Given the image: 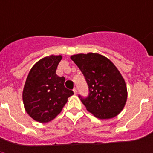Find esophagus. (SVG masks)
Returning a JSON list of instances; mask_svg holds the SVG:
<instances>
[{
  "mask_svg": "<svg viewBox=\"0 0 153 153\" xmlns=\"http://www.w3.org/2000/svg\"><path fill=\"white\" fill-rule=\"evenodd\" d=\"M73 91H74V93L75 94H76L78 93V90H77L76 87H74V88L73 89Z\"/></svg>",
  "mask_w": 153,
  "mask_h": 153,
  "instance_id": "1",
  "label": "esophagus"
}]
</instances>
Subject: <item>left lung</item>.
Returning a JSON list of instances; mask_svg holds the SVG:
<instances>
[{
    "label": "left lung",
    "instance_id": "1",
    "mask_svg": "<svg viewBox=\"0 0 153 153\" xmlns=\"http://www.w3.org/2000/svg\"><path fill=\"white\" fill-rule=\"evenodd\" d=\"M71 59L88 86V95H79L86 109L100 119L116 117L127 100L126 82L117 68L109 59L96 53L74 55Z\"/></svg>",
    "mask_w": 153,
    "mask_h": 153
}]
</instances>
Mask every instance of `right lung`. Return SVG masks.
Masks as SVG:
<instances>
[{"label":"right lung","instance_id":"add662e5","mask_svg":"<svg viewBox=\"0 0 153 153\" xmlns=\"http://www.w3.org/2000/svg\"><path fill=\"white\" fill-rule=\"evenodd\" d=\"M61 59V55L44 58L32 67L27 75L23 102L26 112L35 121L45 123L53 120L74 94L64 86V77L55 73Z\"/></svg>","mask_w":153,"mask_h":153}]
</instances>
